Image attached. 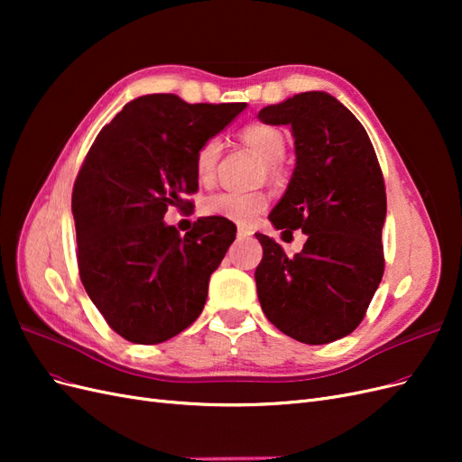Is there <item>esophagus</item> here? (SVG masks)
Returning <instances> with one entry per match:
<instances>
[{"label":"esophagus","mask_w":462,"mask_h":462,"mask_svg":"<svg viewBox=\"0 0 462 462\" xmlns=\"http://www.w3.org/2000/svg\"><path fill=\"white\" fill-rule=\"evenodd\" d=\"M236 235H239V239H248V236H253V231H250L248 227H239Z\"/></svg>","instance_id":"34e87169"}]
</instances>
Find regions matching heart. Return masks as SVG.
Instances as JSON below:
<instances>
[{
    "instance_id": "obj_1",
    "label": "heart",
    "mask_w": 462,
    "mask_h": 462,
    "mask_svg": "<svg viewBox=\"0 0 462 462\" xmlns=\"http://www.w3.org/2000/svg\"><path fill=\"white\" fill-rule=\"evenodd\" d=\"M243 141L253 146L265 163H279L285 156V136L283 133L270 127V125H250L243 131ZM221 153V141L217 136L208 138L199 148L194 158V170L200 180H209L214 177L216 165ZM268 197L263 192H241V190H221L204 199V216L221 217L239 226H253L258 216L268 208Z\"/></svg>"
}]
</instances>
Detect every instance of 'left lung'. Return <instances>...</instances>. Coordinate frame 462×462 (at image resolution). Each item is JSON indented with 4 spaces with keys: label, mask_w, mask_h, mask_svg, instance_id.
<instances>
[{
    "label": "left lung",
    "mask_w": 462,
    "mask_h": 462,
    "mask_svg": "<svg viewBox=\"0 0 462 462\" xmlns=\"http://www.w3.org/2000/svg\"><path fill=\"white\" fill-rule=\"evenodd\" d=\"M265 125H289L295 171L272 209L275 229L309 235L295 258L256 233L262 310L289 337L326 345L353 333L383 275L387 200L368 133L337 97L302 92L260 109Z\"/></svg>",
    "instance_id": "obj_1"
}]
</instances>
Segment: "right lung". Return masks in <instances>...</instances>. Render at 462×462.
I'll return each instance as SVG.
<instances>
[{"label":"right lung","instance_id":"obj_1","mask_svg":"<svg viewBox=\"0 0 462 462\" xmlns=\"http://www.w3.org/2000/svg\"><path fill=\"white\" fill-rule=\"evenodd\" d=\"M246 104H187L175 94L129 102L96 136L73 187L80 282L121 337L156 345L187 329L236 227L202 217L180 236L167 206L199 190V148Z\"/></svg>","mask_w":462,"mask_h":462}]
</instances>
